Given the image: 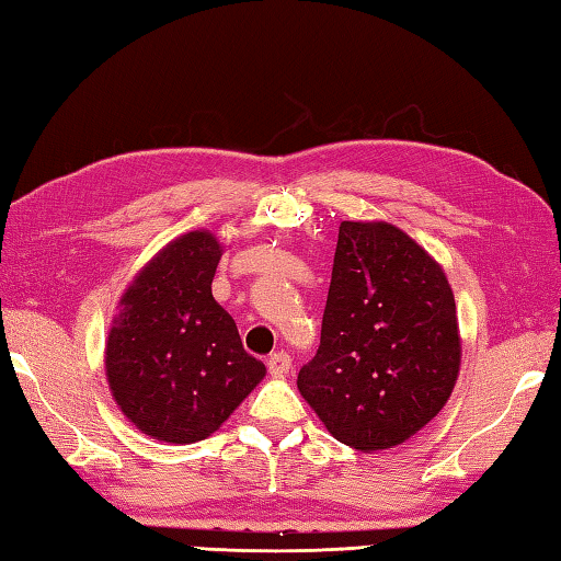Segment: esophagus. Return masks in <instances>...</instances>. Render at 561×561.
<instances>
[{
    "label": "esophagus",
    "instance_id": "1",
    "mask_svg": "<svg viewBox=\"0 0 561 561\" xmlns=\"http://www.w3.org/2000/svg\"><path fill=\"white\" fill-rule=\"evenodd\" d=\"M267 368L274 376H284L291 368V356L287 352H274V354H270Z\"/></svg>",
    "mask_w": 561,
    "mask_h": 561
}]
</instances>
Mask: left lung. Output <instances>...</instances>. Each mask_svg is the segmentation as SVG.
Returning a JSON list of instances; mask_svg holds the SVG:
<instances>
[{
	"mask_svg": "<svg viewBox=\"0 0 561 561\" xmlns=\"http://www.w3.org/2000/svg\"><path fill=\"white\" fill-rule=\"evenodd\" d=\"M460 371L456 299L426 250L386 221H342L320 347L304 400L342 444H404L448 402Z\"/></svg>",
	"mask_w": 561,
	"mask_h": 561,
	"instance_id": "1",
	"label": "left lung"
}]
</instances>
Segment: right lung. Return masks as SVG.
<instances>
[{
	"label": "right lung",
	"mask_w": 561,
	"mask_h": 561,
	"mask_svg": "<svg viewBox=\"0 0 561 561\" xmlns=\"http://www.w3.org/2000/svg\"><path fill=\"white\" fill-rule=\"evenodd\" d=\"M219 260L209 231L161 248L125 289L105 342L115 402L141 434L165 444L217 432L265 376L211 296Z\"/></svg>",
	"instance_id": "obj_1"
}]
</instances>
